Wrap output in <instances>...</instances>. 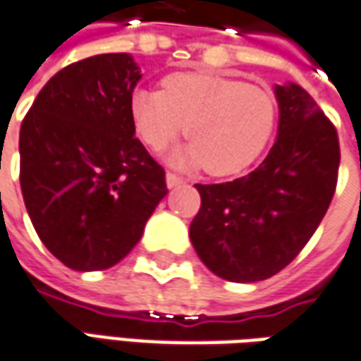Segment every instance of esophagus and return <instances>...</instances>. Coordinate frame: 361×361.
I'll return each mask as SVG.
<instances>
[{
	"instance_id": "esophagus-1",
	"label": "esophagus",
	"mask_w": 361,
	"mask_h": 361,
	"mask_svg": "<svg viewBox=\"0 0 361 361\" xmlns=\"http://www.w3.org/2000/svg\"><path fill=\"white\" fill-rule=\"evenodd\" d=\"M181 181L183 180H181L180 176H176V173H171V171H168V173H166V183H168L169 190H171V188H176V185H180Z\"/></svg>"
}]
</instances>
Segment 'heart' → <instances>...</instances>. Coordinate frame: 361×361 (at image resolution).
I'll use <instances>...</instances> for the list:
<instances>
[{
    "instance_id": "1",
    "label": "heart",
    "mask_w": 361,
    "mask_h": 361,
    "mask_svg": "<svg viewBox=\"0 0 361 361\" xmlns=\"http://www.w3.org/2000/svg\"><path fill=\"white\" fill-rule=\"evenodd\" d=\"M130 116L135 133L154 152L185 128L192 142L171 152V164L231 176L264 154L278 107L276 97L257 85L212 73H173L161 81V92H133Z\"/></svg>"
}]
</instances>
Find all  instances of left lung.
<instances>
[{"mask_svg": "<svg viewBox=\"0 0 361 361\" xmlns=\"http://www.w3.org/2000/svg\"><path fill=\"white\" fill-rule=\"evenodd\" d=\"M278 137L252 173L195 183L202 207L190 238L209 271L252 283L276 276L304 250L338 183V131L304 87L276 85Z\"/></svg>", "mask_w": 361, "mask_h": 361, "instance_id": "left-lung-1", "label": "left lung"}]
</instances>
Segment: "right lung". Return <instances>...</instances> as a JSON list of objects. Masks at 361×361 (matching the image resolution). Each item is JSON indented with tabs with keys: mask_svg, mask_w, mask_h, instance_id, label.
<instances>
[{
	"mask_svg": "<svg viewBox=\"0 0 361 361\" xmlns=\"http://www.w3.org/2000/svg\"><path fill=\"white\" fill-rule=\"evenodd\" d=\"M133 57L75 61L37 94L19 130V183L39 240L78 271L107 269L140 242L166 171L135 135Z\"/></svg>",
	"mask_w": 361,
	"mask_h": 361,
	"instance_id": "1",
	"label": "right lung"
}]
</instances>
